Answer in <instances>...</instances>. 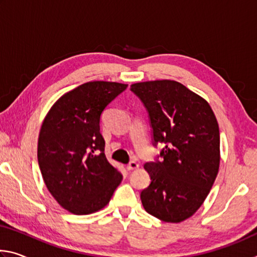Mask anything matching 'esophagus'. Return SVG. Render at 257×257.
<instances>
[{
  "label": "esophagus",
  "instance_id": "1",
  "mask_svg": "<svg viewBox=\"0 0 257 257\" xmlns=\"http://www.w3.org/2000/svg\"><path fill=\"white\" fill-rule=\"evenodd\" d=\"M138 163L135 162V161H132V162H129V164L127 165V170L128 171H132V170H136V169H138Z\"/></svg>",
  "mask_w": 257,
  "mask_h": 257
}]
</instances>
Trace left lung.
Instances as JSON below:
<instances>
[{"label": "left lung", "mask_w": 257, "mask_h": 257, "mask_svg": "<svg viewBox=\"0 0 257 257\" xmlns=\"http://www.w3.org/2000/svg\"><path fill=\"white\" fill-rule=\"evenodd\" d=\"M130 89L144 104L161 161L146 163L151 184L141 193L145 211L178 223L205 201L219 172L220 132L205 99L175 80L136 82Z\"/></svg>", "instance_id": "obj_1"}]
</instances>
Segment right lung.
Segmentation results:
<instances>
[{
	"label": "right lung",
	"instance_id": "obj_1",
	"mask_svg": "<svg viewBox=\"0 0 257 257\" xmlns=\"http://www.w3.org/2000/svg\"><path fill=\"white\" fill-rule=\"evenodd\" d=\"M127 87L85 82L62 95L43 121L37 145L43 179L55 201L73 214L102 210L122 180L104 154L99 120L107 104Z\"/></svg>",
	"mask_w": 257,
	"mask_h": 257
}]
</instances>
